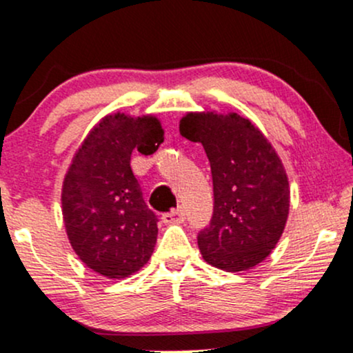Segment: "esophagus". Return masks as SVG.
<instances>
[{
  "mask_svg": "<svg viewBox=\"0 0 353 353\" xmlns=\"http://www.w3.org/2000/svg\"><path fill=\"white\" fill-rule=\"evenodd\" d=\"M184 219H185V214H184V209L183 208L172 209V211H169V212H165V214H162V221H164L165 224L183 223Z\"/></svg>",
  "mask_w": 353,
  "mask_h": 353,
  "instance_id": "1",
  "label": "esophagus"
}]
</instances>
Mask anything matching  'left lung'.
Listing matches in <instances>:
<instances>
[{
    "mask_svg": "<svg viewBox=\"0 0 353 353\" xmlns=\"http://www.w3.org/2000/svg\"><path fill=\"white\" fill-rule=\"evenodd\" d=\"M179 130L203 144L211 164L214 209L197 234L203 258L224 271L253 268L274 250L288 219L290 184L280 157L238 114H188Z\"/></svg>",
    "mask_w": 353,
    "mask_h": 353,
    "instance_id": "8db88e82",
    "label": "left lung"
}]
</instances>
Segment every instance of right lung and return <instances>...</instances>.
<instances>
[{
    "label": "right lung",
    "mask_w": 353,
    "mask_h": 353,
    "mask_svg": "<svg viewBox=\"0 0 353 353\" xmlns=\"http://www.w3.org/2000/svg\"><path fill=\"white\" fill-rule=\"evenodd\" d=\"M164 142L152 115H107L73 156L61 189L70 245L85 265L107 278H125L149 261L157 216L145 204L130 156L156 152Z\"/></svg>",
    "instance_id": "right-lung-1"
}]
</instances>
